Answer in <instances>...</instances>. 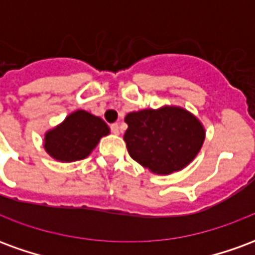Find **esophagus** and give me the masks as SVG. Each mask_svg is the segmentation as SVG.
<instances>
[{
    "label": "esophagus",
    "instance_id": "1",
    "mask_svg": "<svg viewBox=\"0 0 255 255\" xmlns=\"http://www.w3.org/2000/svg\"><path fill=\"white\" fill-rule=\"evenodd\" d=\"M111 129H112V132L115 133V135H119V133H120V127H119V124H117V123L112 124Z\"/></svg>",
    "mask_w": 255,
    "mask_h": 255
}]
</instances>
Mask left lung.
Instances as JSON below:
<instances>
[{
    "label": "left lung",
    "mask_w": 255,
    "mask_h": 255,
    "mask_svg": "<svg viewBox=\"0 0 255 255\" xmlns=\"http://www.w3.org/2000/svg\"><path fill=\"white\" fill-rule=\"evenodd\" d=\"M124 133L129 155L155 175L182 171L199 153L205 127L182 106L164 105L128 113Z\"/></svg>",
    "instance_id": "8db88e82"
}]
</instances>
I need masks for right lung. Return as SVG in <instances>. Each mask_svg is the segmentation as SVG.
I'll return each instance as SVG.
<instances>
[{"mask_svg": "<svg viewBox=\"0 0 255 255\" xmlns=\"http://www.w3.org/2000/svg\"><path fill=\"white\" fill-rule=\"evenodd\" d=\"M109 133L111 128L101 117L78 109L46 131L43 149L56 161L75 162L89 157L101 138Z\"/></svg>", "mask_w": 255, "mask_h": 255, "instance_id": "obj_1", "label": "right lung"}]
</instances>
